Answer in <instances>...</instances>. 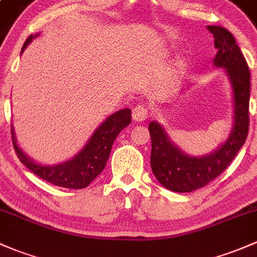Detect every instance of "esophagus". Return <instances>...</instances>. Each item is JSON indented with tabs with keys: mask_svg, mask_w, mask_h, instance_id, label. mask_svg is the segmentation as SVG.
<instances>
[{
	"mask_svg": "<svg viewBox=\"0 0 257 257\" xmlns=\"http://www.w3.org/2000/svg\"><path fill=\"white\" fill-rule=\"evenodd\" d=\"M151 112L150 110H148L147 106L142 105V104H140V105L135 106L134 110H132V117H134L135 121H145L146 118L150 117Z\"/></svg>",
	"mask_w": 257,
	"mask_h": 257,
	"instance_id": "1",
	"label": "esophagus"
}]
</instances>
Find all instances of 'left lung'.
<instances>
[{"label": "left lung", "mask_w": 257, "mask_h": 257, "mask_svg": "<svg viewBox=\"0 0 257 257\" xmlns=\"http://www.w3.org/2000/svg\"><path fill=\"white\" fill-rule=\"evenodd\" d=\"M207 29L213 34L217 49L213 65L225 68L233 88L234 125L227 141L219 148L207 156L191 157L170 141L161 123L152 121L148 126L152 140V172L170 191L191 192L214 180L227 169L249 132V66L229 30L218 26H208Z\"/></svg>", "instance_id": "1"}]
</instances>
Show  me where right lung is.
<instances>
[{"mask_svg":"<svg viewBox=\"0 0 257 257\" xmlns=\"http://www.w3.org/2000/svg\"><path fill=\"white\" fill-rule=\"evenodd\" d=\"M37 37H39V34L29 35L22 48V51ZM130 123H131V110L121 109L114 112L95 130L81 152H78L70 161L55 165H43L30 159L18 147L13 126L11 127V132H12L13 147L19 161L30 172L56 186L66 187V189H84L103 172L109 159L112 143L117 135L123 128L127 127Z\"/></svg>","mask_w":257,"mask_h":257,"instance_id":"1","label":"right lung"}]
</instances>
